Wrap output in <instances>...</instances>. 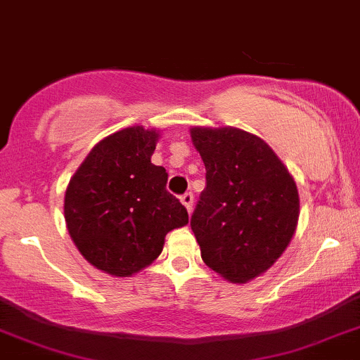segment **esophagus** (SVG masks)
Returning a JSON list of instances; mask_svg holds the SVG:
<instances>
[{
  "mask_svg": "<svg viewBox=\"0 0 360 360\" xmlns=\"http://www.w3.org/2000/svg\"><path fill=\"white\" fill-rule=\"evenodd\" d=\"M181 204L187 207L188 214H191L192 210H194V195H192V192H187V194L181 195Z\"/></svg>",
  "mask_w": 360,
  "mask_h": 360,
  "instance_id": "34e87169",
  "label": "esophagus"
}]
</instances>
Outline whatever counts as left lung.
Here are the masks:
<instances>
[{
    "label": "left lung",
    "instance_id": "1",
    "mask_svg": "<svg viewBox=\"0 0 360 360\" xmlns=\"http://www.w3.org/2000/svg\"><path fill=\"white\" fill-rule=\"evenodd\" d=\"M206 166L191 226L200 257L230 283L261 276L292 242L300 212L293 176L257 135L235 127H192Z\"/></svg>",
    "mask_w": 360,
    "mask_h": 360
}]
</instances>
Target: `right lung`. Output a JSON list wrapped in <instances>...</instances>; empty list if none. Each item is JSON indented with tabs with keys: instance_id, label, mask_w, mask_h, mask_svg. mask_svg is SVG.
I'll list each match as a JSON object with an SVG mask.
<instances>
[{
	"instance_id": "right-lung-1",
	"label": "right lung",
	"mask_w": 360,
	"mask_h": 360,
	"mask_svg": "<svg viewBox=\"0 0 360 360\" xmlns=\"http://www.w3.org/2000/svg\"><path fill=\"white\" fill-rule=\"evenodd\" d=\"M161 134L127 127L99 141L70 179L65 221L87 262L111 276H132L161 254L168 231L188 223L166 191L168 173L150 163Z\"/></svg>"
}]
</instances>
